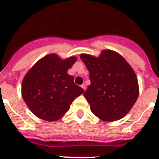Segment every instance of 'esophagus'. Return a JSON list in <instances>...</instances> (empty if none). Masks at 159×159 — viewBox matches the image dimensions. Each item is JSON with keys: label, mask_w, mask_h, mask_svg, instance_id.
Returning <instances> with one entry per match:
<instances>
[{"label": "esophagus", "mask_w": 159, "mask_h": 159, "mask_svg": "<svg viewBox=\"0 0 159 159\" xmlns=\"http://www.w3.org/2000/svg\"><path fill=\"white\" fill-rule=\"evenodd\" d=\"M81 87H82V88L84 90V91H85V90H86V88H87V87H86V85H85V84H82V85H81Z\"/></svg>", "instance_id": "obj_1"}]
</instances>
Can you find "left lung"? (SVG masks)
<instances>
[{"instance_id":"1","label":"left lung","mask_w":159,"mask_h":159,"mask_svg":"<svg viewBox=\"0 0 159 159\" xmlns=\"http://www.w3.org/2000/svg\"><path fill=\"white\" fill-rule=\"evenodd\" d=\"M89 71L91 85L84 95L95 116L105 122L124 117L139 94V83L131 66L121 55L102 50L99 57L80 54Z\"/></svg>"}]
</instances>
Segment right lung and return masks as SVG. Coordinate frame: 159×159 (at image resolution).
Instances as JSON below:
<instances>
[{
	"label": "right lung",
	"instance_id": "add662e5",
	"mask_svg": "<svg viewBox=\"0 0 159 159\" xmlns=\"http://www.w3.org/2000/svg\"><path fill=\"white\" fill-rule=\"evenodd\" d=\"M76 60L74 56L63 60L52 53L38 60L26 73L21 95L36 117L48 122L59 120L69 110L72 101L84 93L72 75L67 74Z\"/></svg>",
	"mask_w": 159,
	"mask_h": 159
}]
</instances>
